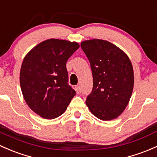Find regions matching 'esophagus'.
Returning a JSON list of instances; mask_svg holds the SVG:
<instances>
[{
    "label": "esophagus",
    "mask_w": 157,
    "mask_h": 157,
    "mask_svg": "<svg viewBox=\"0 0 157 157\" xmlns=\"http://www.w3.org/2000/svg\"><path fill=\"white\" fill-rule=\"evenodd\" d=\"M75 90H76V92H77V94H80V92H81V89H80V86H76Z\"/></svg>",
    "instance_id": "esophagus-1"
}]
</instances>
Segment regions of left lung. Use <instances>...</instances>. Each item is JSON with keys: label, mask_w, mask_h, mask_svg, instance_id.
<instances>
[{"label": "left lung", "mask_w": 157, "mask_h": 157, "mask_svg": "<svg viewBox=\"0 0 157 157\" xmlns=\"http://www.w3.org/2000/svg\"><path fill=\"white\" fill-rule=\"evenodd\" d=\"M91 66L93 87L86 104L91 113L101 120L120 116L128 105L134 86L132 65L117 46L98 39L80 44Z\"/></svg>", "instance_id": "left-lung-1"}]
</instances>
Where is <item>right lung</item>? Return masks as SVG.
Listing matches in <instances>:
<instances>
[{"label":"right lung","mask_w":157,"mask_h":157,"mask_svg":"<svg viewBox=\"0 0 157 157\" xmlns=\"http://www.w3.org/2000/svg\"><path fill=\"white\" fill-rule=\"evenodd\" d=\"M80 47L77 43L49 39L34 47L23 60L20 86L29 108L52 120L65 111L76 92L67 83L66 62Z\"/></svg>","instance_id":"right-lung-1"}]
</instances>
